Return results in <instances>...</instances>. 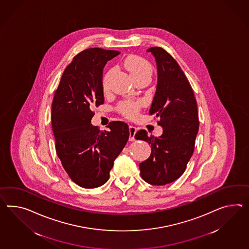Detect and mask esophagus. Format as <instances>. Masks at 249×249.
I'll list each match as a JSON object with an SVG mask.
<instances>
[{"mask_svg":"<svg viewBox=\"0 0 249 249\" xmlns=\"http://www.w3.org/2000/svg\"><path fill=\"white\" fill-rule=\"evenodd\" d=\"M137 132V128L133 126H129V141L135 140V134Z\"/></svg>","mask_w":249,"mask_h":249,"instance_id":"obj_1","label":"esophagus"}]
</instances>
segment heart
<instances>
[{"label": "heart", "mask_w": 249, "mask_h": 249, "mask_svg": "<svg viewBox=\"0 0 249 249\" xmlns=\"http://www.w3.org/2000/svg\"><path fill=\"white\" fill-rule=\"evenodd\" d=\"M124 67L130 73L134 81L143 77L150 78L152 74V68L150 64L139 55H128L124 60ZM114 73V69H110L104 74L103 78V91H108L110 88V82ZM140 108V103H133L126 101L120 103L118 109L122 115L126 116L129 119H134L138 115L139 109Z\"/></svg>", "instance_id": "b5f03b06"}]
</instances>
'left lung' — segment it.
<instances>
[{
    "instance_id": "1",
    "label": "left lung",
    "mask_w": 249,
    "mask_h": 249,
    "mask_svg": "<svg viewBox=\"0 0 249 249\" xmlns=\"http://www.w3.org/2000/svg\"><path fill=\"white\" fill-rule=\"evenodd\" d=\"M146 52L154 55L158 67V85L149 114L159 117L163 134L149 137L141 129L135 139L151 146L150 157L140 164L142 179L153 185H164L182 176L193 156L199 130L198 109L191 85L174 57L158 47Z\"/></svg>"
}]
</instances>
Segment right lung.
Returning <instances> with one entry per match:
<instances>
[{
	"instance_id": "right-lung-1",
	"label": "right lung",
	"mask_w": 249,
	"mask_h": 249,
	"mask_svg": "<svg viewBox=\"0 0 249 249\" xmlns=\"http://www.w3.org/2000/svg\"><path fill=\"white\" fill-rule=\"evenodd\" d=\"M119 54L99 48L80 52L64 71L53 99L56 154L69 177L83 188H96L108 181L129 137L125 122H109V130L103 131L91 123L92 109L104 103L103 68Z\"/></svg>"
}]
</instances>
